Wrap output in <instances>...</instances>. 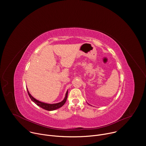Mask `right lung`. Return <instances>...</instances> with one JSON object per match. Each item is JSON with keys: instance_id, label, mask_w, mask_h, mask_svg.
<instances>
[{"instance_id": "1", "label": "right lung", "mask_w": 146, "mask_h": 146, "mask_svg": "<svg viewBox=\"0 0 146 146\" xmlns=\"http://www.w3.org/2000/svg\"><path fill=\"white\" fill-rule=\"evenodd\" d=\"M27 93H28V94L29 96V97L30 98L31 100L35 103L38 106L41 107L42 108L45 110H47V111H54V110H56L57 109H58L60 108H61V107H62L64 104L65 103L66 100H67V98H68V91L66 92V94H65V97L64 99L60 102V103H56V104H47V103H43V102H41L38 100H36V99H35L34 97H33L31 94L29 93V91L28 90L27 88Z\"/></svg>"}]
</instances>
